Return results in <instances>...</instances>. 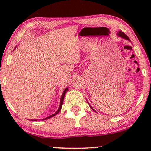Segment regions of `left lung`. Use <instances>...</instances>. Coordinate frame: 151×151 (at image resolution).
I'll return each mask as SVG.
<instances>
[{
	"mask_svg": "<svg viewBox=\"0 0 151 151\" xmlns=\"http://www.w3.org/2000/svg\"><path fill=\"white\" fill-rule=\"evenodd\" d=\"M117 36H118V37H119L122 38V39H125V40H129V42H131V40H130L129 38L127 37V35H125L124 33V32H122V31H119V32H118V33H117ZM87 103H88V101H87ZM88 104H89V103H88ZM89 106H91V108L92 109H93L94 112H96V111H94V110L93 108H92V106L90 105V104H89Z\"/></svg>",
	"mask_w": 151,
	"mask_h": 151,
	"instance_id": "1",
	"label": "left lung"
}]
</instances>
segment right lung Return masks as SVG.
Segmentation results:
<instances>
[{"instance_id": "add662e5", "label": "right lung", "mask_w": 151, "mask_h": 151, "mask_svg": "<svg viewBox=\"0 0 151 151\" xmlns=\"http://www.w3.org/2000/svg\"><path fill=\"white\" fill-rule=\"evenodd\" d=\"M68 87L66 88L65 89V90H64V91H63V94H62V96H61V99H60L59 107H58V109L57 110V111L55 113H54L53 114H52V115H50V116H48V117H47V118L43 119H42V121H43V120H47V119H48L51 118V117H52V116H55V115H57V114L58 113V112H60V111L61 110V108H62V104H63V100H64V98H65V94H66V91H68ZM31 121H37V119L31 120Z\"/></svg>"}]
</instances>
